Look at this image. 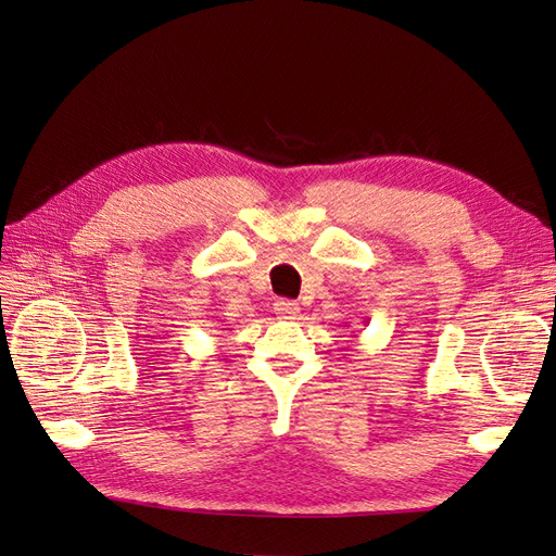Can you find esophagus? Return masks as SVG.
<instances>
[{
  "mask_svg": "<svg viewBox=\"0 0 556 556\" xmlns=\"http://www.w3.org/2000/svg\"><path fill=\"white\" fill-rule=\"evenodd\" d=\"M274 313H276L278 317H282V319H294V317L301 313V308H299L296 301H290V299H278L276 304H274Z\"/></svg>",
  "mask_w": 556,
  "mask_h": 556,
  "instance_id": "1",
  "label": "esophagus"
}]
</instances>
